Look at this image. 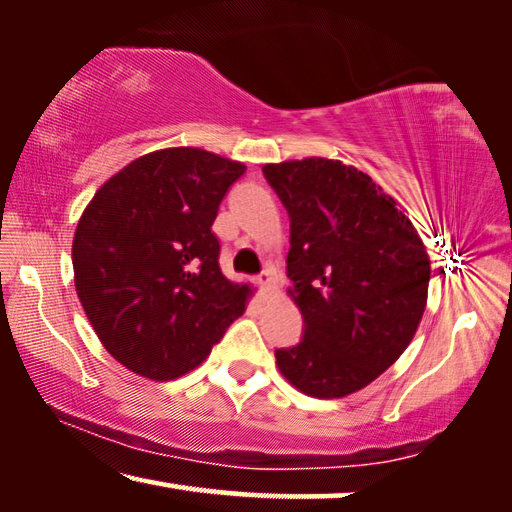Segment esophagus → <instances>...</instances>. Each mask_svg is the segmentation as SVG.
I'll return each instance as SVG.
<instances>
[{
  "instance_id": "esophagus-1",
  "label": "esophagus",
  "mask_w": 512,
  "mask_h": 512,
  "mask_svg": "<svg viewBox=\"0 0 512 512\" xmlns=\"http://www.w3.org/2000/svg\"><path fill=\"white\" fill-rule=\"evenodd\" d=\"M256 283L261 288H270V286H274V272L270 270V267H267V270H263L261 274H256Z\"/></svg>"
}]
</instances>
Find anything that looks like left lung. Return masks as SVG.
Listing matches in <instances>:
<instances>
[{
  "instance_id": "obj_1",
  "label": "left lung",
  "mask_w": 512,
  "mask_h": 512,
  "mask_svg": "<svg viewBox=\"0 0 512 512\" xmlns=\"http://www.w3.org/2000/svg\"><path fill=\"white\" fill-rule=\"evenodd\" d=\"M288 210V290L304 336L274 352L313 398H343L403 355L428 302L430 258L398 203L355 167L325 157L265 164Z\"/></svg>"
}]
</instances>
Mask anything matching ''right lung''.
<instances>
[{"instance_id": "1", "label": "right lung", "mask_w": 512, "mask_h": 512, "mask_svg": "<svg viewBox=\"0 0 512 512\" xmlns=\"http://www.w3.org/2000/svg\"><path fill=\"white\" fill-rule=\"evenodd\" d=\"M245 164L201 148H164L112 176L73 240L77 297L105 350L157 382L201 364L249 286L219 270V203Z\"/></svg>"}]
</instances>
